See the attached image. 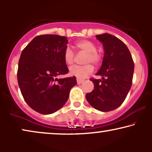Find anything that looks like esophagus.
<instances>
[{
  "instance_id": "34e87169",
  "label": "esophagus",
  "mask_w": 152,
  "mask_h": 152,
  "mask_svg": "<svg viewBox=\"0 0 152 152\" xmlns=\"http://www.w3.org/2000/svg\"><path fill=\"white\" fill-rule=\"evenodd\" d=\"M84 81V80H82V79H79V78H77V84L80 85Z\"/></svg>"
}]
</instances>
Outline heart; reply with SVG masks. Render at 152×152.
I'll return each mask as SVG.
<instances>
[{
    "mask_svg": "<svg viewBox=\"0 0 152 152\" xmlns=\"http://www.w3.org/2000/svg\"><path fill=\"white\" fill-rule=\"evenodd\" d=\"M75 47L80 51L86 53L84 62L86 65L74 66L70 68L69 74L72 76H76L79 79H83L89 75L92 74L94 71V65H98L102 60V55L97 51V46L94 42L90 40L83 39L76 42ZM64 62L67 65H72L75 61V53L70 48H66L63 53Z\"/></svg>",
    "mask_w": 152,
    "mask_h": 152,
    "instance_id": "obj_1",
    "label": "heart"
}]
</instances>
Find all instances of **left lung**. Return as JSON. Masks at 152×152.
Returning <instances> with one entry per match:
<instances>
[{
  "label": "left lung",
  "mask_w": 152,
  "mask_h": 152,
  "mask_svg": "<svg viewBox=\"0 0 152 152\" xmlns=\"http://www.w3.org/2000/svg\"><path fill=\"white\" fill-rule=\"evenodd\" d=\"M96 37L104 49L102 67L96 74L102 78H90L94 90L87 93L86 97L93 108L108 112L120 106L126 99L132 85L134 63L128 47L122 40L108 33Z\"/></svg>",
  "instance_id": "left-lung-1"
}]
</instances>
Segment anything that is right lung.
Masks as SVG:
<instances>
[{"instance_id": "1", "label": "right lung", "mask_w": 152, "mask_h": 152, "mask_svg": "<svg viewBox=\"0 0 152 152\" xmlns=\"http://www.w3.org/2000/svg\"><path fill=\"white\" fill-rule=\"evenodd\" d=\"M67 43L63 36L38 35L22 50L18 84L24 100L36 112L48 115L59 110L77 83L75 76L57 78L69 72L63 58Z\"/></svg>"}]
</instances>
